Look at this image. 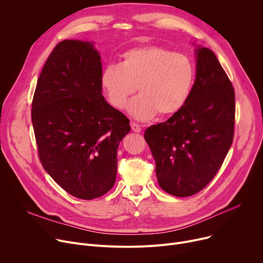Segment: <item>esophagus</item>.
<instances>
[{
    "label": "esophagus",
    "mask_w": 263,
    "mask_h": 263,
    "mask_svg": "<svg viewBox=\"0 0 263 263\" xmlns=\"http://www.w3.org/2000/svg\"><path fill=\"white\" fill-rule=\"evenodd\" d=\"M131 129L134 132H141L142 131V127L139 126L136 122H131Z\"/></svg>",
    "instance_id": "1"
}]
</instances>
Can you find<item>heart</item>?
<instances>
[{"mask_svg":"<svg viewBox=\"0 0 263 263\" xmlns=\"http://www.w3.org/2000/svg\"><path fill=\"white\" fill-rule=\"evenodd\" d=\"M196 80L192 60L160 46L136 47L122 54L120 64L103 68L100 84L109 103L124 109L128 98L141 92L128 106L136 119L157 115L169 117L180 112L189 100Z\"/></svg>","mask_w":263,"mask_h":263,"instance_id":"heart-1","label":"heart"}]
</instances>
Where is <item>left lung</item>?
<instances>
[{
  "label": "left lung",
  "mask_w": 263,
  "mask_h": 263,
  "mask_svg": "<svg viewBox=\"0 0 263 263\" xmlns=\"http://www.w3.org/2000/svg\"><path fill=\"white\" fill-rule=\"evenodd\" d=\"M196 55L195 85L185 107L144 134L161 188L176 197L204 189L234 139V86L213 50L199 47Z\"/></svg>",
  "instance_id": "left-lung-1"
}]
</instances>
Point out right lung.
Wrapping results in <instances>:
<instances>
[{"instance_id": "right-lung-1", "label": "right lung", "mask_w": 263, "mask_h": 263, "mask_svg": "<svg viewBox=\"0 0 263 263\" xmlns=\"http://www.w3.org/2000/svg\"><path fill=\"white\" fill-rule=\"evenodd\" d=\"M102 64L90 42L64 40L48 56L31 103L40 162L61 188L82 200L114 186L117 149L131 130L102 96Z\"/></svg>"}]
</instances>
